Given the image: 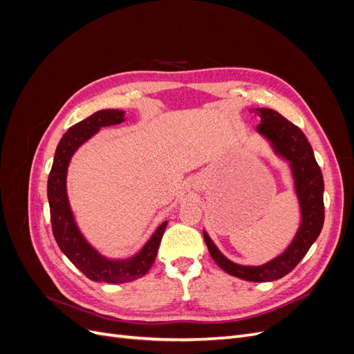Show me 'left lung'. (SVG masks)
Returning a JSON list of instances; mask_svg holds the SVG:
<instances>
[{
    "mask_svg": "<svg viewBox=\"0 0 354 354\" xmlns=\"http://www.w3.org/2000/svg\"><path fill=\"white\" fill-rule=\"evenodd\" d=\"M250 112H255L261 120L257 125V133L270 143L273 152L286 160L291 168L299 214H301L299 227L288 248L261 266H243L230 261L221 254L205 230H203V239L212 260L226 273L250 282H272L291 272L317 239L325 220V186L313 149L297 125L285 120L273 109L257 108Z\"/></svg>",
    "mask_w": 354,
    "mask_h": 354,
    "instance_id": "obj_1",
    "label": "left lung"
}]
</instances>
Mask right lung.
I'll list each match as a JSON object with an SVG mask.
<instances>
[{
    "instance_id": "1",
    "label": "right lung",
    "mask_w": 354,
    "mask_h": 354,
    "mask_svg": "<svg viewBox=\"0 0 354 354\" xmlns=\"http://www.w3.org/2000/svg\"><path fill=\"white\" fill-rule=\"evenodd\" d=\"M124 121V111L103 109L72 125L60 138L48 176L47 196L53 234H55L59 248L71 263L94 282L124 283L145 276L156 259L160 239H162L168 224V221L160 224L151 239L136 255L130 259L113 260L102 255L91 246L82 236L78 224L75 221L66 190V176L71 159L78 151V147L90 140L94 134H97L100 128L121 124Z\"/></svg>"
}]
</instances>
